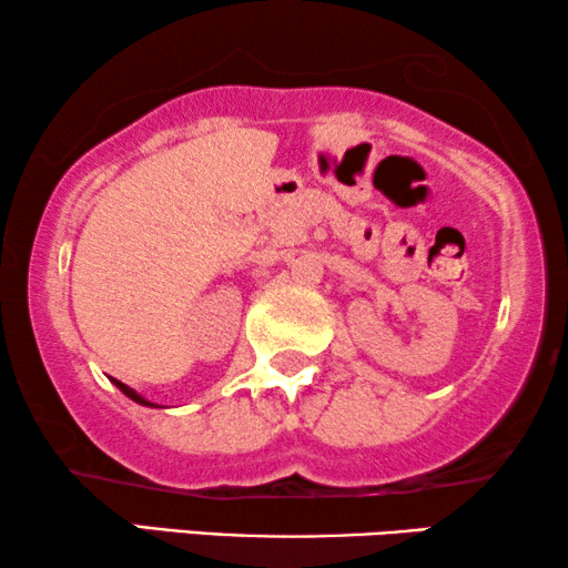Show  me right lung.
<instances>
[{"instance_id":"1","label":"right lung","mask_w":568,"mask_h":568,"mask_svg":"<svg viewBox=\"0 0 568 568\" xmlns=\"http://www.w3.org/2000/svg\"><path fill=\"white\" fill-rule=\"evenodd\" d=\"M113 379V377H111ZM113 385L115 387H119V390L123 393V395H129V398L131 400H134V403H139V406H154V403H150V400H146V398H142V395H139L136 390H131V387L129 385H123L121 383V379H113ZM154 408H158V406H154Z\"/></svg>"}]
</instances>
